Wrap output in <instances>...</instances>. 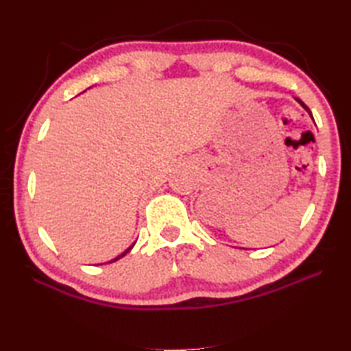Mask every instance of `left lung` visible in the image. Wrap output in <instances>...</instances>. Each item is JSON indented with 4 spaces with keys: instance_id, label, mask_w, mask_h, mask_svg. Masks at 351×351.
<instances>
[{
    "instance_id": "1",
    "label": "left lung",
    "mask_w": 351,
    "mask_h": 351,
    "mask_svg": "<svg viewBox=\"0 0 351 351\" xmlns=\"http://www.w3.org/2000/svg\"><path fill=\"white\" fill-rule=\"evenodd\" d=\"M296 101H298V103H299V104H301V106L304 107V109H305V110H307V112L310 113V117H311V112H310V109H308V107H307V106H305V104L302 103V101H301V99H299V98H296ZM311 118H313V117H311Z\"/></svg>"
}]
</instances>
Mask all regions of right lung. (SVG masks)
I'll use <instances>...</instances> for the list:
<instances>
[{"label":"right lung","mask_w":351,"mask_h":351,"mask_svg":"<svg viewBox=\"0 0 351 351\" xmlns=\"http://www.w3.org/2000/svg\"><path fill=\"white\" fill-rule=\"evenodd\" d=\"M133 245H135V244H133ZM133 245H130L129 248H127V250H125L124 253H121V254H119V256H117V258H114V259L109 261V263H114V261H118V259H121V258H123V256H125V254H127V253H129V252L132 250V248H133Z\"/></svg>","instance_id":"right-lung-1"}]
</instances>
